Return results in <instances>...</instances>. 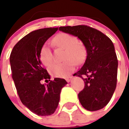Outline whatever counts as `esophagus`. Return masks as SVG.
<instances>
[{
  "label": "esophagus",
  "instance_id": "obj_1",
  "mask_svg": "<svg viewBox=\"0 0 129 129\" xmlns=\"http://www.w3.org/2000/svg\"><path fill=\"white\" fill-rule=\"evenodd\" d=\"M72 78H73V77H72V76H70V77H69L66 78V81H67V82H69L71 81V80H72Z\"/></svg>",
  "mask_w": 129,
  "mask_h": 129
}]
</instances>
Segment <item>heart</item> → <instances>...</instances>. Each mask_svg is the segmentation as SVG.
<instances>
[{
    "label": "heart",
    "instance_id": "1",
    "mask_svg": "<svg viewBox=\"0 0 129 129\" xmlns=\"http://www.w3.org/2000/svg\"><path fill=\"white\" fill-rule=\"evenodd\" d=\"M53 43L57 47L65 49L64 59L62 63H55L49 68V73L55 77H66L74 71L75 62L80 64L84 62L87 55V49L82 42L78 41L75 36L67 33H60L53 39ZM40 58L45 66H49L53 62L51 49L47 44L42 46Z\"/></svg>",
    "mask_w": 129,
    "mask_h": 129
}]
</instances>
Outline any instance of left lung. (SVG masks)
Segmentation results:
<instances>
[{"label": "left lung", "mask_w": 129, "mask_h": 129, "mask_svg": "<svg viewBox=\"0 0 129 129\" xmlns=\"http://www.w3.org/2000/svg\"><path fill=\"white\" fill-rule=\"evenodd\" d=\"M59 30L76 36L86 47L85 63L74 74L85 84L78 94L80 104L89 111L102 109L117 85L118 60L112 42L102 32L85 25L60 27Z\"/></svg>", "instance_id": "left-lung-1"}]
</instances>
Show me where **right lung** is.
I'll list each match as a JSON object with an SVG mask.
<instances>
[{"mask_svg":"<svg viewBox=\"0 0 129 129\" xmlns=\"http://www.w3.org/2000/svg\"><path fill=\"white\" fill-rule=\"evenodd\" d=\"M57 30L58 27L32 31L15 44L10 56L12 77L22 103L40 116L55 112L61 90L67 84L60 78H55L47 84H41L42 80L50 78L42 67L40 49Z\"/></svg>","mask_w":129,"mask_h":129,"instance_id":"obj_1","label":"right lung"}]
</instances>
